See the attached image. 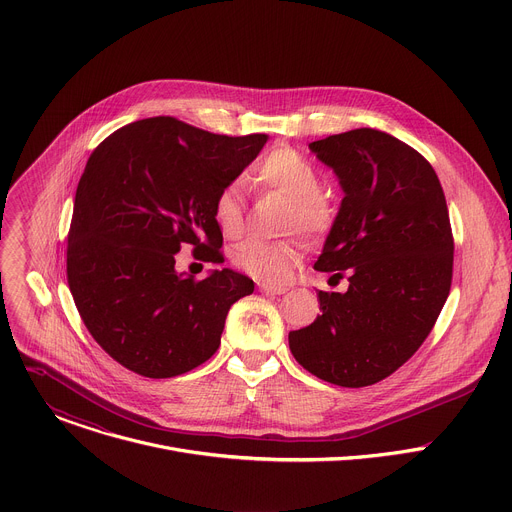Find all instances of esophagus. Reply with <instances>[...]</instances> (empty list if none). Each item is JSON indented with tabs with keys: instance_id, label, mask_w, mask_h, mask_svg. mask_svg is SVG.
<instances>
[{
	"instance_id": "34e87169",
	"label": "esophagus",
	"mask_w": 512,
	"mask_h": 512,
	"mask_svg": "<svg viewBox=\"0 0 512 512\" xmlns=\"http://www.w3.org/2000/svg\"><path fill=\"white\" fill-rule=\"evenodd\" d=\"M259 289L263 294H271V296H281L287 291V285H271V283H259Z\"/></svg>"
}]
</instances>
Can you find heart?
I'll use <instances>...</instances> for the list:
<instances>
[{
	"label": "heart",
	"instance_id": "1",
	"mask_svg": "<svg viewBox=\"0 0 512 512\" xmlns=\"http://www.w3.org/2000/svg\"><path fill=\"white\" fill-rule=\"evenodd\" d=\"M247 180L259 190L279 192L287 198L283 214L285 231H300L308 239H320L332 229L336 206L320 190V170L291 145H275L265 152L253 164ZM212 221L225 239H237L241 235L245 210L239 184H227L216 192L212 200ZM298 255L300 251L294 239L269 241L249 237L233 249L231 259L239 269L261 281L283 283L296 267Z\"/></svg>",
	"mask_w": 512,
	"mask_h": 512
}]
</instances>
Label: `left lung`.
<instances>
[{
	"label": "left lung",
	"instance_id": "1",
	"mask_svg": "<svg viewBox=\"0 0 512 512\" xmlns=\"http://www.w3.org/2000/svg\"><path fill=\"white\" fill-rule=\"evenodd\" d=\"M310 150L344 190L314 267L332 279L348 275V289L318 291L322 316L289 332V350L326 383L369 387L417 352L448 300V204L431 164L389 133L360 127Z\"/></svg>",
	"mask_w": 512,
	"mask_h": 512
}]
</instances>
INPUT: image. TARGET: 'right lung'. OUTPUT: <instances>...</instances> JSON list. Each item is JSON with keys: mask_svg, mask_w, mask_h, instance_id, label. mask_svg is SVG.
Listing matches in <instances>:
<instances>
[{"mask_svg": "<svg viewBox=\"0 0 512 512\" xmlns=\"http://www.w3.org/2000/svg\"><path fill=\"white\" fill-rule=\"evenodd\" d=\"M269 137L216 135L176 117L123 125L91 154L77 186L66 245V279L97 344L125 369L170 379L221 346L231 306L253 279L214 269L176 273V253L223 263L212 200Z\"/></svg>", "mask_w": 512, "mask_h": 512, "instance_id": "obj_1", "label": "right lung"}]
</instances>
